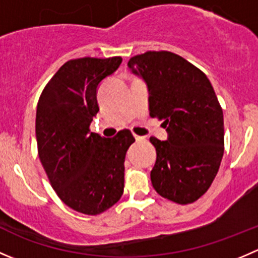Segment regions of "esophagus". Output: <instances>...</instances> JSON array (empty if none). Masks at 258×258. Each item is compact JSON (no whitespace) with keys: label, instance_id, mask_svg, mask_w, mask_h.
Here are the masks:
<instances>
[{"label":"esophagus","instance_id":"esophagus-1","mask_svg":"<svg viewBox=\"0 0 258 258\" xmlns=\"http://www.w3.org/2000/svg\"><path fill=\"white\" fill-rule=\"evenodd\" d=\"M135 140H136L137 142L145 141V137L144 136H137V135H135Z\"/></svg>","mask_w":258,"mask_h":258}]
</instances>
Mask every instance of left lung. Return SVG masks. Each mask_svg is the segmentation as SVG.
<instances>
[{
  "mask_svg": "<svg viewBox=\"0 0 258 258\" xmlns=\"http://www.w3.org/2000/svg\"><path fill=\"white\" fill-rule=\"evenodd\" d=\"M145 81L151 117L163 119L167 140L151 137L157 158L151 182L179 205L199 200L215 179L223 156V112L206 75L178 54L148 51L128 61Z\"/></svg>",
  "mask_w": 258,
  "mask_h": 258,
  "instance_id": "left-lung-1",
  "label": "left lung"
}]
</instances>
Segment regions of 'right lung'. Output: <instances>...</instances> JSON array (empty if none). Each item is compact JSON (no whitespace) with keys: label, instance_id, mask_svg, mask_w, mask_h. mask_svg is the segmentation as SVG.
I'll list each match as a JSON object with an SVG mask.
<instances>
[{"label":"right lung","instance_id":"obj_1","mask_svg":"<svg viewBox=\"0 0 258 258\" xmlns=\"http://www.w3.org/2000/svg\"><path fill=\"white\" fill-rule=\"evenodd\" d=\"M121 57L67 61L42 91L36 112L38 157L57 196L72 210L98 215L123 194L128 130L112 139L90 132L100 111L97 90Z\"/></svg>","mask_w":258,"mask_h":258}]
</instances>
